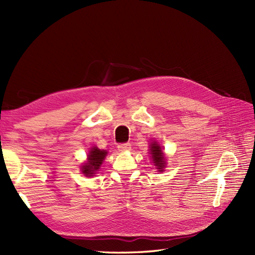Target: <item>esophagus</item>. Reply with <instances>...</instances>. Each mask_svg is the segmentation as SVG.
Returning <instances> with one entry per match:
<instances>
[{"instance_id": "obj_1", "label": "esophagus", "mask_w": 255, "mask_h": 255, "mask_svg": "<svg viewBox=\"0 0 255 255\" xmlns=\"http://www.w3.org/2000/svg\"><path fill=\"white\" fill-rule=\"evenodd\" d=\"M118 150L119 151H128V150H130V144L128 143V142H127V143H120V144H118Z\"/></svg>"}]
</instances>
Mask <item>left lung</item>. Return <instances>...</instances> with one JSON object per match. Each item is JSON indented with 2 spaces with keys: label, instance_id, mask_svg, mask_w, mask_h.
<instances>
[{
  "label": "left lung",
  "instance_id": "8db88e82",
  "mask_svg": "<svg viewBox=\"0 0 255 255\" xmlns=\"http://www.w3.org/2000/svg\"><path fill=\"white\" fill-rule=\"evenodd\" d=\"M150 151H151V155L153 158V163L157 166L158 171H163V168L165 167V157H164V152L163 149L160 148L159 144L157 142H152L150 146Z\"/></svg>",
  "mask_w": 255,
  "mask_h": 255
}]
</instances>
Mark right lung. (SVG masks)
I'll return each instance as SVG.
<instances>
[{"label":"right lung","instance_id":"obj_1","mask_svg":"<svg viewBox=\"0 0 255 255\" xmlns=\"http://www.w3.org/2000/svg\"><path fill=\"white\" fill-rule=\"evenodd\" d=\"M107 152L105 150H100L97 146H94L88 154L87 163L82 166V171L86 176H92L103 163Z\"/></svg>","mask_w":255,"mask_h":255}]
</instances>
